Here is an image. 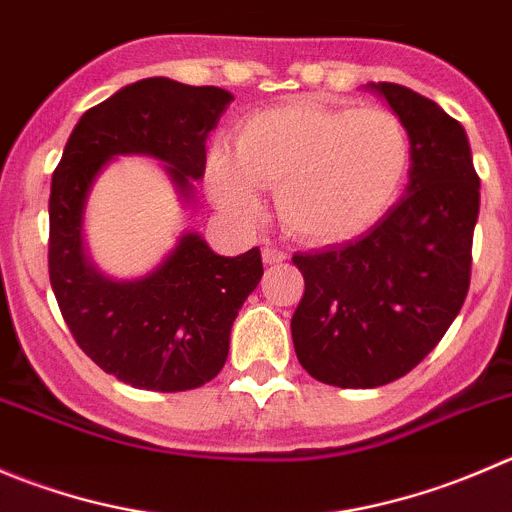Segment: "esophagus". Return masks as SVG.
<instances>
[{"mask_svg": "<svg viewBox=\"0 0 512 512\" xmlns=\"http://www.w3.org/2000/svg\"><path fill=\"white\" fill-rule=\"evenodd\" d=\"M285 257H287L285 252L275 250V247H265V250H262V260H265V265H280Z\"/></svg>", "mask_w": 512, "mask_h": 512, "instance_id": "esophagus-1", "label": "esophagus"}]
</instances>
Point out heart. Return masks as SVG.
I'll return each mask as SVG.
<instances>
[{"mask_svg":"<svg viewBox=\"0 0 512 512\" xmlns=\"http://www.w3.org/2000/svg\"><path fill=\"white\" fill-rule=\"evenodd\" d=\"M410 160L408 127L390 109L295 99L250 114L235 147H212L205 177L212 202L232 220L252 225L267 187L295 240L340 245L395 205Z\"/></svg>","mask_w":512,"mask_h":512,"instance_id":"1","label":"heart"}]
</instances>
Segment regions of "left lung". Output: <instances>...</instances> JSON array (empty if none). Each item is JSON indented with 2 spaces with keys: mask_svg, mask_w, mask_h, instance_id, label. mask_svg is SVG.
I'll return each mask as SVG.
<instances>
[{
  "mask_svg": "<svg viewBox=\"0 0 512 512\" xmlns=\"http://www.w3.org/2000/svg\"><path fill=\"white\" fill-rule=\"evenodd\" d=\"M367 89L408 127V187L357 240L292 257L305 295L290 322L297 360L315 380L362 390L408 375L453 325L480 212L463 124L403 84Z\"/></svg>",
  "mask_w": 512,
  "mask_h": 512,
  "instance_id": "left-lung-1",
  "label": "left lung"
}]
</instances>
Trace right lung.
Returning <instances> with one entry per match:
<instances>
[{
  "label": "right lung",
  "mask_w": 512,
  "mask_h": 512,
  "mask_svg": "<svg viewBox=\"0 0 512 512\" xmlns=\"http://www.w3.org/2000/svg\"><path fill=\"white\" fill-rule=\"evenodd\" d=\"M220 87L167 77L127 84L74 124L49 195V282L77 345L132 388L180 393L222 370L242 302L262 277L257 247L237 257L182 232L165 260L135 280L94 267L84 247V210L104 167L122 155L165 165L182 205L195 197L207 137L230 107Z\"/></svg>",
  "instance_id": "obj_1"
}]
</instances>
